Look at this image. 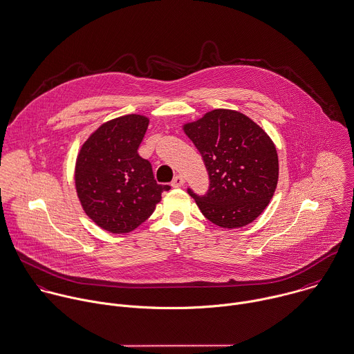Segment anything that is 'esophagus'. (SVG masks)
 I'll use <instances>...</instances> for the list:
<instances>
[{
  "label": "esophagus",
  "mask_w": 354,
  "mask_h": 354,
  "mask_svg": "<svg viewBox=\"0 0 354 354\" xmlns=\"http://www.w3.org/2000/svg\"><path fill=\"white\" fill-rule=\"evenodd\" d=\"M183 185H184V177H183L181 174H177V176L174 177L173 183H171V187H173V188H180V187H183Z\"/></svg>",
  "instance_id": "obj_1"
}]
</instances>
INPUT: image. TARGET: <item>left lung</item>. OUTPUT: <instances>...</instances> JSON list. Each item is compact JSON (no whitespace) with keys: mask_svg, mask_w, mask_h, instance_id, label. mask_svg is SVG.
<instances>
[{"mask_svg":"<svg viewBox=\"0 0 354 354\" xmlns=\"http://www.w3.org/2000/svg\"><path fill=\"white\" fill-rule=\"evenodd\" d=\"M183 130L209 171L207 195L188 191L202 214L225 230L245 227L258 218L279 180V156L268 133L247 115L227 109L187 122Z\"/></svg>","mask_w":354,"mask_h":354,"instance_id":"1","label":"left lung"}]
</instances>
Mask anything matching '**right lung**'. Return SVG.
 I'll return each instance as SVG.
<instances>
[{"label":"right lung","mask_w":354,"mask_h":354,"mask_svg":"<svg viewBox=\"0 0 354 354\" xmlns=\"http://www.w3.org/2000/svg\"><path fill=\"white\" fill-rule=\"evenodd\" d=\"M149 118L129 114L100 124L82 144L74 170L77 196L85 214L110 234L141 225L169 185L153 180L151 163L137 153Z\"/></svg>","instance_id":"right-lung-1"}]
</instances>
